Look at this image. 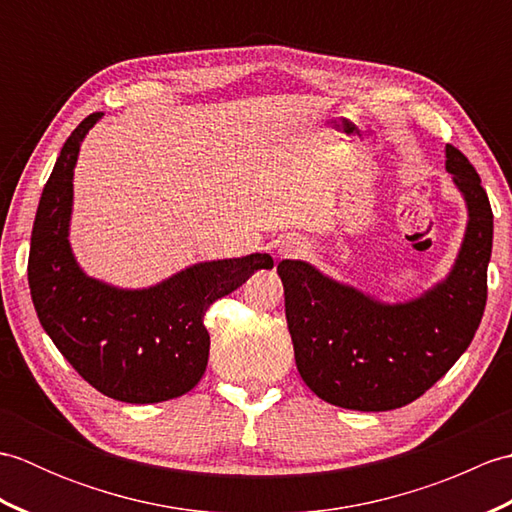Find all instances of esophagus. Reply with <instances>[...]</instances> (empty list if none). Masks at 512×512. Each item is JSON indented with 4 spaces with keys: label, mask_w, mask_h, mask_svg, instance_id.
I'll list each match as a JSON object with an SVG mask.
<instances>
[{
    "label": "esophagus",
    "mask_w": 512,
    "mask_h": 512,
    "mask_svg": "<svg viewBox=\"0 0 512 512\" xmlns=\"http://www.w3.org/2000/svg\"><path fill=\"white\" fill-rule=\"evenodd\" d=\"M303 242H297V239H284V242L277 244V253L281 257H297L303 253Z\"/></svg>",
    "instance_id": "esophagus-1"
}]
</instances>
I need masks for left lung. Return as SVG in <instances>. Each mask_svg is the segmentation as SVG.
I'll return each mask as SVG.
<instances>
[{
    "label": "left lung",
    "mask_w": 512,
    "mask_h": 512,
    "mask_svg": "<svg viewBox=\"0 0 512 512\" xmlns=\"http://www.w3.org/2000/svg\"><path fill=\"white\" fill-rule=\"evenodd\" d=\"M447 171L469 204V228L453 273L424 297L385 306L303 262L277 266L297 369L330 405L356 411L409 405L449 372L480 328L493 211L475 167L453 145Z\"/></svg>",
    "instance_id": "obj_1"
}]
</instances>
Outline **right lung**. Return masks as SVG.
I'll list each match as a JSON object with an SVG mask.
<instances>
[{
	"instance_id": "1",
	"label": "right lung",
	"mask_w": 512,
	"mask_h": 512,
	"mask_svg": "<svg viewBox=\"0 0 512 512\" xmlns=\"http://www.w3.org/2000/svg\"><path fill=\"white\" fill-rule=\"evenodd\" d=\"M101 112L65 140L32 224L28 286L52 343L83 380L114 400L162 402L187 394L209 363L204 314L273 257L198 264L149 290H116L85 277L68 244L72 176L83 136Z\"/></svg>"
}]
</instances>
